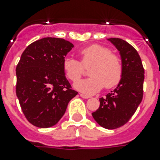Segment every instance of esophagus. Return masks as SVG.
Here are the masks:
<instances>
[{
    "label": "esophagus",
    "instance_id": "esophagus-1",
    "mask_svg": "<svg viewBox=\"0 0 160 160\" xmlns=\"http://www.w3.org/2000/svg\"><path fill=\"white\" fill-rule=\"evenodd\" d=\"M80 95L82 98H84V99H89V98H90V96H89V95H85V94H80Z\"/></svg>",
    "mask_w": 160,
    "mask_h": 160
}]
</instances>
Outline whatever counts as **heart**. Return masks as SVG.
Wrapping results in <instances>:
<instances>
[{
  "instance_id": "heart-1",
  "label": "heart",
  "mask_w": 160,
  "mask_h": 160,
  "mask_svg": "<svg viewBox=\"0 0 160 160\" xmlns=\"http://www.w3.org/2000/svg\"><path fill=\"white\" fill-rule=\"evenodd\" d=\"M80 62L74 58L66 57L63 60V70L66 77L71 81H76L82 74L83 66L91 65L87 79L75 83L76 90L86 94H95L104 85L112 88L117 85L123 75V65L120 58L105 46L91 45L79 51Z\"/></svg>"
}]
</instances>
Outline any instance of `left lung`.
<instances>
[{
	"label": "left lung",
	"instance_id": "left-lung-1",
	"mask_svg": "<svg viewBox=\"0 0 160 160\" xmlns=\"http://www.w3.org/2000/svg\"><path fill=\"white\" fill-rule=\"evenodd\" d=\"M109 41L121 55L123 75L117 87L100 98V107L92 116L103 128L114 129L126 124L141 103L144 70L140 56L130 44L119 38Z\"/></svg>",
	"mask_w": 160,
	"mask_h": 160
}]
</instances>
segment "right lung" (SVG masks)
I'll use <instances>...</instances> for the list:
<instances>
[{"label":"right lung","mask_w":160,"mask_h":160,"mask_svg":"<svg viewBox=\"0 0 160 160\" xmlns=\"http://www.w3.org/2000/svg\"><path fill=\"white\" fill-rule=\"evenodd\" d=\"M73 44L46 37L29 45L16 65V93L25 116L39 128L56 124L78 92L65 78L62 64Z\"/></svg>","instance_id":"1"}]
</instances>
